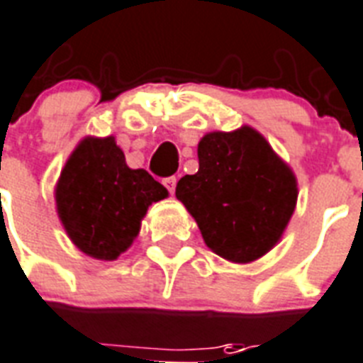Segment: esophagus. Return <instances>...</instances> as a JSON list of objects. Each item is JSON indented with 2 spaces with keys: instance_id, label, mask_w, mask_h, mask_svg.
Segmentation results:
<instances>
[{
  "instance_id": "34e87169",
  "label": "esophagus",
  "mask_w": 363,
  "mask_h": 363,
  "mask_svg": "<svg viewBox=\"0 0 363 363\" xmlns=\"http://www.w3.org/2000/svg\"><path fill=\"white\" fill-rule=\"evenodd\" d=\"M163 184H164V187H167V189L170 191V195H174V191H176V184H178V179H176V176L164 178Z\"/></svg>"
}]
</instances>
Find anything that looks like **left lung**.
<instances>
[{
	"instance_id": "8db88e82",
	"label": "left lung",
	"mask_w": 363,
	"mask_h": 363,
	"mask_svg": "<svg viewBox=\"0 0 363 363\" xmlns=\"http://www.w3.org/2000/svg\"><path fill=\"white\" fill-rule=\"evenodd\" d=\"M204 243L228 262L247 264L279 243L296 210L292 168L257 129L206 133L199 142V172L176 185Z\"/></svg>"
}]
</instances>
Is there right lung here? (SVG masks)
I'll return each mask as SVG.
<instances>
[{"instance_id":"right-lung-1","label":"right lung","mask_w":363,"mask_h":363,"mask_svg":"<svg viewBox=\"0 0 363 363\" xmlns=\"http://www.w3.org/2000/svg\"><path fill=\"white\" fill-rule=\"evenodd\" d=\"M54 196L69 240L91 259L116 260L168 191L144 168L127 167L114 136H86L62 168Z\"/></svg>"}]
</instances>
